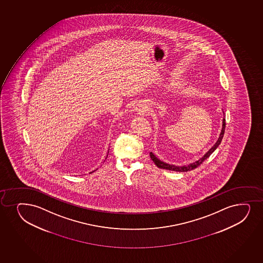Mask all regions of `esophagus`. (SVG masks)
I'll return each instance as SVG.
<instances>
[{
	"instance_id": "1",
	"label": "esophagus",
	"mask_w": 263,
	"mask_h": 263,
	"mask_svg": "<svg viewBox=\"0 0 263 263\" xmlns=\"http://www.w3.org/2000/svg\"><path fill=\"white\" fill-rule=\"evenodd\" d=\"M141 111H142V110H141Z\"/></svg>"
}]
</instances>
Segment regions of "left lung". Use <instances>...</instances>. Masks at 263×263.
I'll return each mask as SVG.
<instances>
[{"label": "left lung", "instance_id": "obj_1", "mask_svg": "<svg viewBox=\"0 0 263 263\" xmlns=\"http://www.w3.org/2000/svg\"><path fill=\"white\" fill-rule=\"evenodd\" d=\"M223 115H224V113H223ZM224 129H226V118H223V127H222V130H221L220 136H219V138L217 139L216 144L203 155V157L201 158L200 160H197L196 162H194V163L187 165V166H175V165H169V164L165 163L163 161L159 160V159L155 157L154 154H152V153H150V157H151L152 160L154 161V164H155L159 168L166 169V170H171V171H175V172H187V171H191L192 169L196 168L197 166H199L200 165H201L207 158L210 157L211 154L217 149V146L219 145L221 141H222V139H223V134H224Z\"/></svg>", "mask_w": 263, "mask_h": 263}]
</instances>
